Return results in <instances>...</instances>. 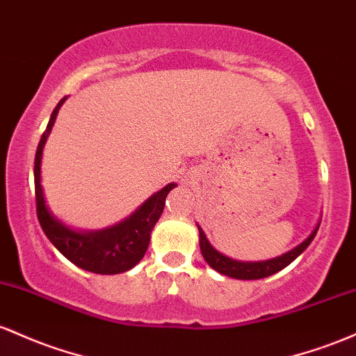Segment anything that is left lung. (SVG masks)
<instances>
[{
  "label": "left lung",
  "mask_w": 356,
  "mask_h": 356,
  "mask_svg": "<svg viewBox=\"0 0 356 356\" xmlns=\"http://www.w3.org/2000/svg\"><path fill=\"white\" fill-rule=\"evenodd\" d=\"M318 227L319 225H316V229L311 232V235L306 238L305 242L299 243V245L294 247L293 250L279 255V257L269 259V261L241 262V261H234V259L227 257V255L218 252L217 249H213V245L209 242L207 235L203 234L202 227H198L200 250H202V255H203V259L207 261V264H209L211 269L217 270V273H220L223 275H229V277H234V279H247V281L250 279V281H252V279H262V277H267V275H273L275 273H279V270L284 269L286 266H289L291 262H293L298 255H301L302 252H305V250L307 249V245L313 242L314 235H316V232H318Z\"/></svg>",
  "instance_id": "8db88e82"
}]
</instances>
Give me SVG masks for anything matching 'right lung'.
<instances>
[{"instance_id":"right-lung-1","label":"right lung","mask_w":356,"mask_h":356,"mask_svg":"<svg viewBox=\"0 0 356 356\" xmlns=\"http://www.w3.org/2000/svg\"><path fill=\"white\" fill-rule=\"evenodd\" d=\"M67 97L57 104L50 115L49 126L40 139L37 154H35V198H37V215L38 222L49 241L65 255L67 259L94 274H121L133 267L145 257L149 235L158 218L161 217L168 193L175 188V183H170L165 188L156 191L149 197L126 220L115 223L104 230L95 232H77L72 230L65 223L54 217L49 210L43 197V188L40 185V165H42V153L49 138L58 109L65 102Z\"/></svg>"}]
</instances>
